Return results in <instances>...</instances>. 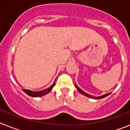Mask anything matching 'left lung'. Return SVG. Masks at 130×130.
Wrapping results in <instances>:
<instances>
[{"mask_svg":"<svg viewBox=\"0 0 130 130\" xmlns=\"http://www.w3.org/2000/svg\"><path fill=\"white\" fill-rule=\"evenodd\" d=\"M75 87H76L77 89V90L79 92H81V94H82L84 95V96H87V97L90 98H93V99H97V100H98V99H101V98H105V97H106V96H109V95L110 94H111V92H110V93H108V94H105L102 95V96H98V97H94V96H91V95L88 94H87V93L85 92H84L83 90H81V88H79V87H77V85L75 83Z\"/></svg>","mask_w":130,"mask_h":130,"instance_id":"1","label":"left lung"}]
</instances>
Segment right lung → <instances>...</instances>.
I'll return each instance as SVG.
<instances>
[{"instance_id":"add662e5","label":"right lung","mask_w":130,"mask_h":130,"mask_svg":"<svg viewBox=\"0 0 130 130\" xmlns=\"http://www.w3.org/2000/svg\"><path fill=\"white\" fill-rule=\"evenodd\" d=\"M56 79L54 81L53 84L51 87H49L48 88H46L45 90H41V91H38V92H34L32 91V90H27V89H23V91L26 93V94L28 95L29 96H32V97H41V96H45V94H47V93H49V92L52 90V88H53V87L55 85V81H56Z\"/></svg>"}]
</instances>
